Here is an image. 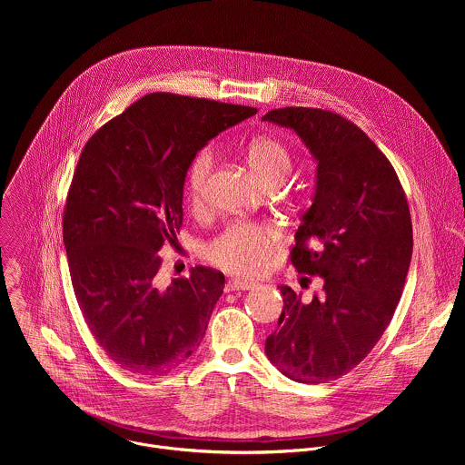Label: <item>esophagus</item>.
<instances>
[{
	"label": "esophagus",
	"mask_w": 465,
	"mask_h": 465,
	"mask_svg": "<svg viewBox=\"0 0 465 465\" xmlns=\"http://www.w3.org/2000/svg\"><path fill=\"white\" fill-rule=\"evenodd\" d=\"M252 288H254V282L243 281V279H231V281L225 284V290H227V292H240V290H252Z\"/></svg>",
	"instance_id": "esophagus-1"
}]
</instances>
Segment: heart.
<instances>
[{
    "label": "heart",
    "mask_w": 465,
    "mask_h": 465,
    "mask_svg": "<svg viewBox=\"0 0 465 465\" xmlns=\"http://www.w3.org/2000/svg\"><path fill=\"white\" fill-rule=\"evenodd\" d=\"M247 161L256 179L265 188H275L286 181L292 172V155L288 148L275 137L258 135L247 144ZM214 164V148L200 146L192 155L184 173V192L192 207H200L203 190ZM279 242L273 225L236 222L213 236L203 252L211 263L227 272L252 275L265 266L272 251Z\"/></svg>",
    "instance_id": "b5f03b06"
}]
</instances>
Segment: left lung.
Listing matches in <instances>:
<instances>
[{
    "mask_svg": "<svg viewBox=\"0 0 465 465\" xmlns=\"http://www.w3.org/2000/svg\"><path fill=\"white\" fill-rule=\"evenodd\" d=\"M263 120L293 129L319 161L290 262L324 279L312 301L279 286L284 306L266 356L293 381L326 383L354 369L392 321L413 249L410 209L394 166L356 124L313 107Z\"/></svg>",
    "mask_w": 465,
    "mask_h": 465,
    "instance_id": "obj_1",
    "label": "left lung"
}]
</instances>
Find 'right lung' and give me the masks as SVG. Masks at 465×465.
<instances>
[{"label":"right lung","instance_id":"right-lung-1","mask_svg":"<svg viewBox=\"0 0 465 465\" xmlns=\"http://www.w3.org/2000/svg\"><path fill=\"white\" fill-rule=\"evenodd\" d=\"M258 109L150 93L82 148L63 234L76 302L96 343L122 369L161 376L200 345L225 277L209 266L159 286L161 256L183 227L192 155Z\"/></svg>","mask_w":465,"mask_h":465}]
</instances>
